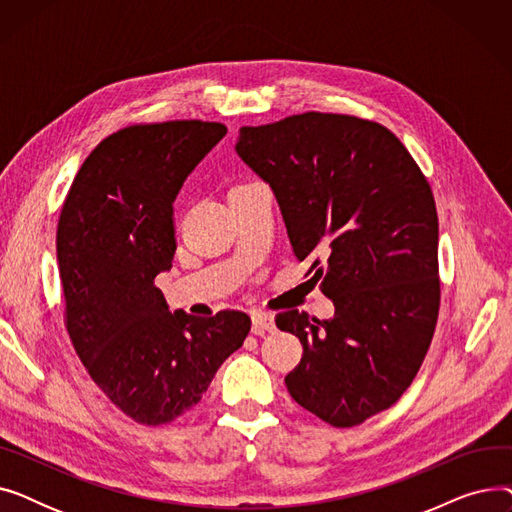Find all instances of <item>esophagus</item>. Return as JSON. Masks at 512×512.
<instances>
[{
    "label": "esophagus",
    "instance_id": "34e87169",
    "mask_svg": "<svg viewBox=\"0 0 512 512\" xmlns=\"http://www.w3.org/2000/svg\"><path fill=\"white\" fill-rule=\"evenodd\" d=\"M251 319H253V334H255V336H263L265 332H272V330L276 328L274 315H270V313L253 311V313H251Z\"/></svg>",
    "mask_w": 512,
    "mask_h": 512
}]
</instances>
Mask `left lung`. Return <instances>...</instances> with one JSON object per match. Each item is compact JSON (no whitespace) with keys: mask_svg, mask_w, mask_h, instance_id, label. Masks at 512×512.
<instances>
[{"mask_svg":"<svg viewBox=\"0 0 512 512\" xmlns=\"http://www.w3.org/2000/svg\"><path fill=\"white\" fill-rule=\"evenodd\" d=\"M240 159L278 199L294 257L332 299V319L290 309L299 336L290 396L334 427L390 409L432 344L440 311L432 188L394 134L373 120L305 112L242 126Z\"/></svg>","mask_w":512,"mask_h":512,"instance_id":"8db88e82","label":"left lung"}]
</instances>
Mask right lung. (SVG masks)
I'll list each match as a JSON object with an SVG mask.
<instances>
[{"instance_id":"1","label":"right lung","mask_w":512,"mask_h":512,"mask_svg":"<svg viewBox=\"0 0 512 512\" xmlns=\"http://www.w3.org/2000/svg\"><path fill=\"white\" fill-rule=\"evenodd\" d=\"M226 126L132 124L103 139L74 176L58 222L64 324L89 378L141 425L193 409L242 346L251 317L170 313L155 276L176 251L174 199Z\"/></svg>"}]
</instances>
